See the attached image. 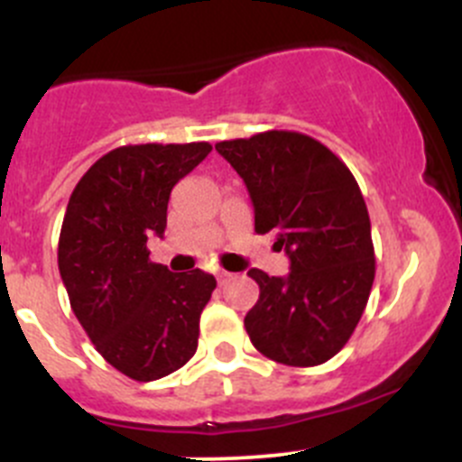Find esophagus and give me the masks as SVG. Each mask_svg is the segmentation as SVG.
Returning <instances> with one entry per match:
<instances>
[{
    "mask_svg": "<svg viewBox=\"0 0 462 462\" xmlns=\"http://www.w3.org/2000/svg\"><path fill=\"white\" fill-rule=\"evenodd\" d=\"M232 277H235V274H232V273H227V270H218V273H217V279H218V283H227V282H230Z\"/></svg>",
    "mask_w": 462,
    "mask_h": 462,
    "instance_id": "1",
    "label": "esophagus"
}]
</instances>
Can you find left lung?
I'll use <instances>...</instances> for the list:
<instances>
[{"instance_id": "obj_1", "label": "left lung", "mask_w": 462, "mask_h": 462, "mask_svg": "<svg viewBox=\"0 0 462 462\" xmlns=\"http://www.w3.org/2000/svg\"><path fill=\"white\" fill-rule=\"evenodd\" d=\"M244 179L254 232L277 236L288 277L248 270L259 300L245 315L250 342L286 366H318L351 339L375 279L371 221L356 176L326 144L270 129L217 143Z\"/></svg>"}]
</instances>
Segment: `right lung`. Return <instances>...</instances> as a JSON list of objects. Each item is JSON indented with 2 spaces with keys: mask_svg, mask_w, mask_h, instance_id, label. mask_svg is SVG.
I'll return each mask as SVG.
<instances>
[{
  "mask_svg": "<svg viewBox=\"0 0 462 462\" xmlns=\"http://www.w3.org/2000/svg\"><path fill=\"white\" fill-rule=\"evenodd\" d=\"M209 152V143L123 144L69 199L58 244L69 301L96 351L132 380L174 374L197 353L217 279L153 263L147 236L165 232L171 188Z\"/></svg>",
  "mask_w": 462,
  "mask_h": 462,
  "instance_id": "1",
  "label": "right lung"
}]
</instances>
